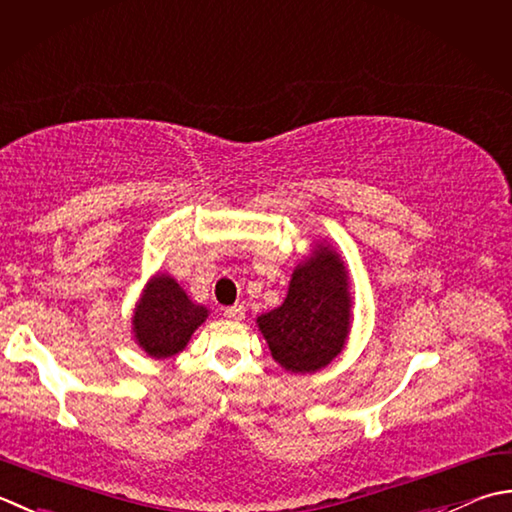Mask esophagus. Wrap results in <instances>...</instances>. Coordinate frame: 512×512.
Segmentation results:
<instances>
[{"label":"esophagus","mask_w":512,"mask_h":512,"mask_svg":"<svg viewBox=\"0 0 512 512\" xmlns=\"http://www.w3.org/2000/svg\"><path fill=\"white\" fill-rule=\"evenodd\" d=\"M244 315H246V308L242 304H233V306L224 308V317H228V319H242Z\"/></svg>","instance_id":"34e87169"}]
</instances>
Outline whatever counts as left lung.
<instances>
[{"mask_svg": "<svg viewBox=\"0 0 512 512\" xmlns=\"http://www.w3.org/2000/svg\"><path fill=\"white\" fill-rule=\"evenodd\" d=\"M350 319L346 270L328 246L297 266L284 304L257 319L275 362L290 373H315L342 353Z\"/></svg>", "mask_w": 512, "mask_h": 512, "instance_id": "left-lung-1", "label": "left lung"}]
</instances>
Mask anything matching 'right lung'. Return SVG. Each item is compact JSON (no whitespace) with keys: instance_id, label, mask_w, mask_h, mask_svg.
I'll list each match as a JSON object with an SVG mask.
<instances>
[{"instance_id":"1","label":"right lung","mask_w":512,"mask_h":512,"mask_svg":"<svg viewBox=\"0 0 512 512\" xmlns=\"http://www.w3.org/2000/svg\"><path fill=\"white\" fill-rule=\"evenodd\" d=\"M208 310L190 302L175 279L155 277L139 302L133 326L139 346L150 357H173L182 350Z\"/></svg>"}]
</instances>
